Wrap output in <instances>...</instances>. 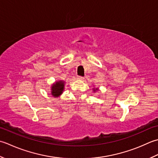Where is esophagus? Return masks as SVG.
Segmentation results:
<instances>
[{"instance_id": "34e87169", "label": "esophagus", "mask_w": 158, "mask_h": 158, "mask_svg": "<svg viewBox=\"0 0 158 158\" xmlns=\"http://www.w3.org/2000/svg\"><path fill=\"white\" fill-rule=\"evenodd\" d=\"M77 80H84V78L83 77H82V76H77Z\"/></svg>"}]
</instances>
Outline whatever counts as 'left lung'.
I'll use <instances>...</instances> for the list:
<instances>
[{"instance_id": "obj_1", "label": "left lung", "mask_w": 158, "mask_h": 158, "mask_svg": "<svg viewBox=\"0 0 158 158\" xmlns=\"http://www.w3.org/2000/svg\"><path fill=\"white\" fill-rule=\"evenodd\" d=\"M98 91H99V88H93V91L94 93L97 92Z\"/></svg>"}]
</instances>
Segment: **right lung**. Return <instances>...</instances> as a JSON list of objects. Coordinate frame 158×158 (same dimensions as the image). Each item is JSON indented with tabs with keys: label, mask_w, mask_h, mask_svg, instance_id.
I'll return each instance as SVG.
<instances>
[{
	"label": "right lung",
	"mask_w": 158,
	"mask_h": 158,
	"mask_svg": "<svg viewBox=\"0 0 158 158\" xmlns=\"http://www.w3.org/2000/svg\"><path fill=\"white\" fill-rule=\"evenodd\" d=\"M65 82L64 80H57L51 85L50 93L54 98H59L65 90Z\"/></svg>",
	"instance_id": "1"
}]
</instances>
